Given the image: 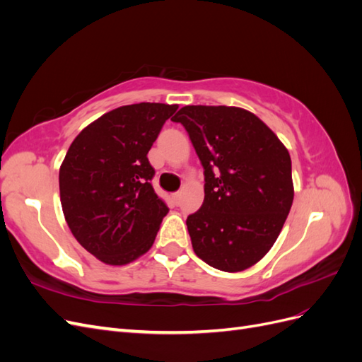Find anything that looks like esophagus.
I'll list each match as a JSON object with an SVG mask.
<instances>
[{
	"label": "esophagus",
	"mask_w": 362,
	"mask_h": 362,
	"mask_svg": "<svg viewBox=\"0 0 362 362\" xmlns=\"http://www.w3.org/2000/svg\"><path fill=\"white\" fill-rule=\"evenodd\" d=\"M180 198H181V193H180V192H175V193L172 194V199H173V204H175V205L180 204Z\"/></svg>",
	"instance_id": "obj_1"
}]
</instances>
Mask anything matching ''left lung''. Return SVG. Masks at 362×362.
<instances>
[{
    "label": "left lung",
    "instance_id": "1",
    "mask_svg": "<svg viewBox=\"0 0 362 362\" xmlns=\"http://www.w3.org/2000/svg\"><path fill=\"white\" fill-rule=\"evenodd\" d=\"M193 144L205 198L187 217L194 254L208 266L242 272L264 257L293 204L291 158L254 113L226 105H185L172 117Z\"/></svg>",
    "mask_w": 362,
    "mask_h": 362
}]
</instances>
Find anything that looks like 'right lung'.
<instances>
[{
    "instance_id": "add662e5",
    "label": "right lung",
    "mask_w": 362,
    "mask_h": 362,
    "mask_svg": "<svg viewBox=\"0 0 362 362\" xmlns=\"http://www.w3.org/2000/svg\"><path fill=\"white\" fill-rule=\"evenodd\" d=\"M178 105L115 108L75 137L60 173V201L74 237L105 264L124 266L154 243L168 205L152 187L148 152Z\"/></svg>"
}]
</instances>
